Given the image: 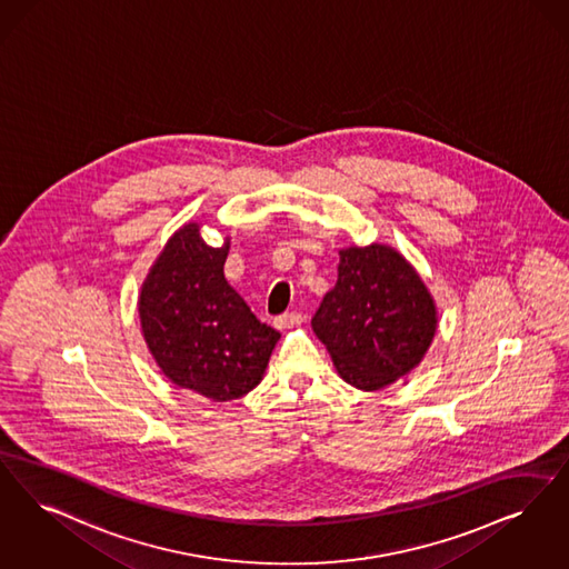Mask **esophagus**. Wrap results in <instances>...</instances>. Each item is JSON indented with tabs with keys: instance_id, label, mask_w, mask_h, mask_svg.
I'll use <instances>...</instances> for the list:
<instances>
[{
	"instance_id": "esophagus-1",
	"label": "esophagus",
	"mask_w": 569,
	"mask_h": 569,
	"mask_svg": "<svg viewBox=\"0 0 569 569\" xmlns=\"http://www.w3.org/2000/svg\"><path fill=\"white\" fill-rule=\"evenodd\" d=\"M302 321H305V316H302V313H298V311H288V313H283V316L274 318V328H279V330H286V328H295V326H300Z\"/></svg>"
}]
</instances>
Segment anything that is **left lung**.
<instances>
[{
	"instance_id": "obj_1",
	"label": "left lung",
	"mask_w": 569,
	"mask_h": 569,
	"mask_svg": "<svg viewBox=\"0 0 569 569\" xmlns=\"http://www.w3.org/2000/svg\"><path fill=\"white\" fill-rule=\"evenodd\" d=\"M311 326L342 379L372 391L421 362L436 332V307L409 262L372 243L339 253L337 286Z\"/></svg>"
}]
</instances>
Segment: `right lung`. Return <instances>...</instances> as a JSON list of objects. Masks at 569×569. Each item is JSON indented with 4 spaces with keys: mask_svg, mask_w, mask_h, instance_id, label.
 Wrapping results in <instances>:
<instances>
[{
    "mask_svg": "<svg viewBox=\"0 0 569 569\" xmlns=\"http://www.w3.org/2000/svg\"><path fill=\"white\" fill-rule=\"evenodd\" d=\"M227 256L228 241L209 248L199 224H186L164 246L139 296L143 339L160 370L213 402L258 386L281 337L228 286Z\"/></svg>",
    "mask_w": 569,
    "mask_h": 569,
    "instance_id": "add662e5",
    "label": "right lung"
}]
</instances>
